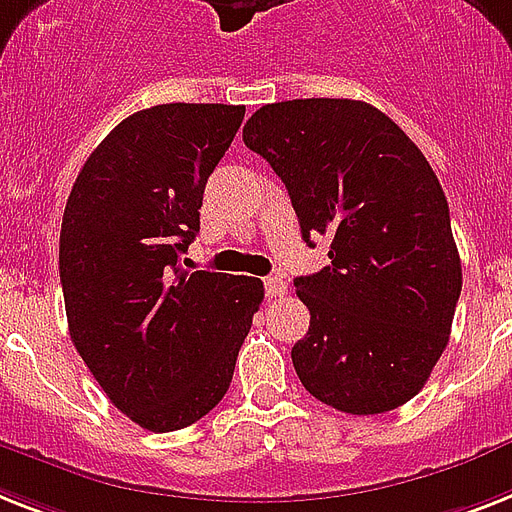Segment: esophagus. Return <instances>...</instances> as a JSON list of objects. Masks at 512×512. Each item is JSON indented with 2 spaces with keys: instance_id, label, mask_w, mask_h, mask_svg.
I'll use <instances>...</instances> for the list:
<instances>
[{
  "instance_id": "1",
  "label": "esophagus",
  "mask_w": 512,
  "mask_h": 512,
  "mask_svg": "<svg viewBox=\"0 0 512 512\" xmlns=\"http://www.w3.org/2000/svg\"><path fill=\"white\" fill-rule=\"evenodd\" d=\"M286 292H289V286H286L284 278H278V276L265 278V297H268V299H281Z\"/></svg>"
}]
</instances>
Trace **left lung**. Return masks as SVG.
<instances>
[{
  "instance_id": "8db88e82",
  "label": "left lung",
  "mask_w": 512,
  "mask_h": 512,
  "mask_svg": "<svg viewBox=\"0 0 512 512\" xmlns=\"http://www.w3.org/2000/svg\"><path fill=\"white\" fill-rule=\"evenodd\" d=\"M244 144L286 184L302 239L331 263L294 278L310 310L292 347L315 400L350 415L405 405L450 342L463 289L450 207L429 160L378 107L292 99L247 120Z\"/></svg>"
}]
</instances>
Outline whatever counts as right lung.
Here are the masks:
<instances>
[{
    "instance_id": "add662e5",
    "label": "right lung",
    "mask_w": 512,
    "mask_h": 512,
    "mask_svg": "<svg viewBox=\"0 0 512 512\" xmlns=\"http://www.w3.org/2000/svg\"><path fill=\"white\" fill-rule=\"evenodd\" d=\"M242 120V105L186 102L128 115L83 162L62 215L70 339L112 405L157 434L223 400L265 297L260 278L181 268Z\"/></svg>"
}]
</instances>
